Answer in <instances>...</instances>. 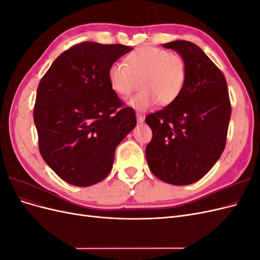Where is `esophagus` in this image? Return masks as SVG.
<instances>
[{
    "instance_id": "34e87169",
    "label": "esophagus",
    "mask_w": 260,
    "mask_h": 260,
    "mask_svg": "<svg viewBox=\"0 0 260 260\" xmlns=\"http://www.w3.org/2000/svg\"><path fill=\"white\" fill-rule=\"evenodd\" d=\"M137 120L139 123H142L144 121V116L140 113H137Z\"/></svg>"
}]
</instances>
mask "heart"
Wrapping results in <instances>:
<instances>
[{"label": "heart", "mask_w": 260, "mask_h": 260, "mask_svg": "<svg viewBox=\"0 0 260 260\" xmlns=\"http://www.w3.org/2000/svg\"><path fill=\"white\" fill-rule=\"evenodd\" d=\"M125 64L115 61L107 70L111 89L118 95H129L140 81L139 93L127 104L139 112H145L160 102L169 105L182 93L186 80V66L179 54L167 50L143 46L125 57Z\"/></svg>", "instance_id": "heart-1"}]
</instances>
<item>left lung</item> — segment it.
I'll return each instance as SVG.
<instances>
[{"label":"left lung","mask_w":260,"mask_h":260,"mask_svg":"<svg viewBox=\"0 0 260 260\" xmlns=\"http://www.w3.org/2000/svg\"><path fill=\"white\" fill-rule=\"evenodd\" d=\"M162 46L184 59L186 80L174 103L145 118L153 132L145 155L157 178L187 185L205 176L223 152L231 117L229 92L221 70L198 45L177 40Z\"/></svg>","instance_id":"left-lung-1"}]
</instances>
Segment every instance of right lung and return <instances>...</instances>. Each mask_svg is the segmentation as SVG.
Segmentation results:
<instances>
[{"label":"right lung","instance_id":"obj_1","mask_svg":"<svg viewBox=\"0 0 260 260\" xmlns=\"http://www.w3.org/2000/svg\"><path fill=\"white\" fill-rule=\"evenodd\" d=\"M132 48L82 42L61 53L38 86L39 149L60 179L90 186L113 168L115 149L135 129L136 113L111 89L107 70Z\"/></svg>","mask_w":260,"mask_h":260}]
</instances>
